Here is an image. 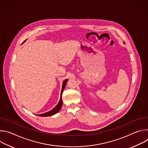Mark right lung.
I'll return each mask as SVG.
<instances>
[{
  "label": "right lung",
  "mask_w": 148,
  "mask_h": 148,
  "mask_svg": "<svg viewBox=\"0 0 148 148\" xmlns=\"http://www.w3.org/2000/svg\"><path fill=\"white\" fill-rule=\"evenodd\" d=\"M67 81H68V79H66L64 81V82H63V83H62V89H61V96H60V101H59L58 103L50 111L46 112V113L43 114L37 115L38 116H52V115L57 114L58 112H59V111L61 110V108L62 107V94L63 91H64V90L65 88V87L66 86V84H67Z\"/></svg>",
  "instance_id": "1"
}]
</instances>
